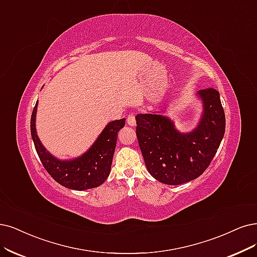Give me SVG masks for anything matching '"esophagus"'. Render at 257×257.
Returning <instances> with one entry per match:
<instances>
[{
    "label": "esophagus",
    "mask_w": 257,
    "mask_h": 257,
    "mask_svg": "<svg viewBox=\"0 0 257 257\" xmlns=\"http://www.w3.org/2000/svg\"><path fill=\"white\" fill-rule=\"evenodd\" d=\"M127 122L129 126H136V116L135 114H129V115L127 116Z\"/></svg>",
    "instance_id": "obj_1"
}]
</instances>
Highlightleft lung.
<instances>
[{"label": "left lung", "mask_w": 257, "mask_h": 257, "mask_svg": "<svg viewBox=\"0 0 257 257\" xmlns=\"http://www.w3.org/2000/svg\"><path fill=\"white\" fill-rule=\"evenodd\" d=\"M204 111L199 126L182 135L174 122L160 114H138L137 137L146 167L158 181L179 185L201 176L211 164L225 130L219 92L199 91Z\"/></svg>", "instance_id": "left-lung-1"}]
</instances>
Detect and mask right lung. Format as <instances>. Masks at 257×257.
Returning <instances> with one entry per match:
<instances>
[{"mask_svg":"<svg viewBox=\"0 0 257 257\" xmlns=\"http://www.w3.org/2000/svg\"><path fill=\"white\" fill-rule=\"evenodd\" d=\"M37 104L38 101L32 113L31 132L36 151L46 172L56 182L76 191H84L101 185L110 174L117 132L125 126V118L109 122L88 153L80 158L60 161L47 153L37 136L35 125Z\"/></svg>","mask_w":257,"mask_h":257,"instance_id":"1","label":"right lung"}]
</instances>
